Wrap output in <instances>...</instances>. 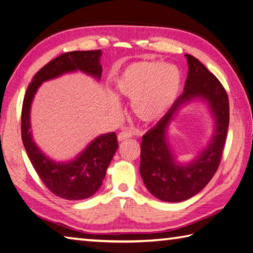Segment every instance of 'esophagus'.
<instances>
[{"label":"esophagus","mask_w":253,"mask_h":253,"mask_svg":"<svg viewBox=\"0 0 253 253\" xmlns=\"http://www.w3.org/2000/svg\"><path fill=\"white\" fill-rule=\"evenodd\" d=\"M131 137V132L129 131H122L119 134H117V140L119 141H123V140H126L128 138Z\"/></svg>","instance_id":"obj_1"}]
</instances>
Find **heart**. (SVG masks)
<instances>
[{"label": "heart", "instance_id": "1", "mask_svg": "<svg viewBox=\"0 0 253 253\" xmlns=\"http://www.w3.org/2000/svg\"><path fill=\"white\" fill-rule=\"evenodd\" d=\"M182 73L174 64L145 61L131 64L115 82L120 96L131 100V110L139 120L153 122L165 114L177 99ZM110 109L120 112V105L111 99Z\"/></svg>", "mask_w": 253, "mask_h": 253}]
</instances>
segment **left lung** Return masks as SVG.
<instances>
[{
    "instance_id": "left-lung-1",
    "label": "left lung",
    "mask_w": 253,
    "mask_h": 253,
    "mask_svg": "<svg viewBox=\"0 0 253 253\" xmlns=\"http://www.w3.org/2000/svg\"><path fill=\"white\" fill-rule=\"evenodd\" d=\"M185 57L189 73L183 92L141 141V177L151 194L168 203L186 201L212 179L220 165L230 123V104L224 87L195 57ZM196 98L208 102L215 120V130L201 154L189 164H181L175 160L168 143V128L177 111Z\"/></svg>"
}]
</instances>
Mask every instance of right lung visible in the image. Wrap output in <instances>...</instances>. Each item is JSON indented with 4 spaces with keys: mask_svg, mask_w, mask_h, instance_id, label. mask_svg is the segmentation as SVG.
<instances>
[{
    "mask_svg": "<svg viewBox=\"0 0 253 253\" xmlns=\"http://www.w3.org/2000/svg\"><path fill=\"white\" fill-rule=\"evenodd\" d=\"M101 50L70 51L55 58L33 76L22 103L21 138L35 171L51 193L68 201H81L93 195L102 185L105 172L119 148L114 132L97 137L69 162H55L46 156L34 142L31 131L30 110L34 95L43 82L60 75L81 71L101 79Z\"/></svg>",
    "mask_w": 253,
    "mask_h": 253,
    "instance_id": "right-lung-1",
    "label": "right lung"
}]
</instances>
